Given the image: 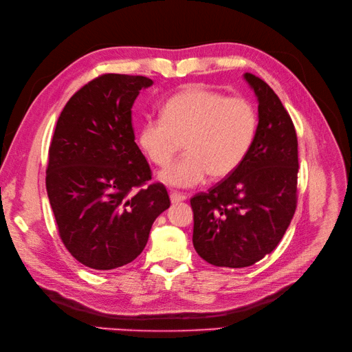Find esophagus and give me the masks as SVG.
<instances>
[{
  "instance_id": "34e87169",
  "label": "esophagus",
  "mask_w": 352,
  "mask_h": 352,
  "mask_svg": "<svg viewBox=\"0 0 352 352\" xmlns=\"http://www.w3.org/2000/svg\"><path fill=\"white\" fill-rule=\"evenodd\" d=\"M188 196L183 195V193H179V192H172L170 193V200L172 204H177V202H183V200H186Z\"/></svg>"
}]
</instances>
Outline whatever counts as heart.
Segmentation results:
<instances>
[{
	"mask_svg": "<svg viewBox=\"0 0 352 352\" xmlns=\"http://www.w3.org/2000/svg\"><path fill=\"white\" fill-rule=\"evenodd\" d=\"M256 107L245 97L193 86L167 100L163 117H148L139 144L148 160L166 166L183 148L188 155L167 166L160 179L170 186L193 188L209 175L223 179L235 172L258 133Z\"/></svg>",
	"mask_w": 352,
	"mask_h": 352,
	"instance_id": "b5f03b06",
	"label": "heart"
}]
</instances>
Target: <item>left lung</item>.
<instances>
[{"label": "left lung", "instance_id": "8db88e82", "mask_svg": "<svg viewBox=\"0 0 352 352\" xmlns=\"http://www.w3.org/2000/svg\"><path fill=\"white\" fill-rule=\"evenodd\" d=\"M243 77L259 103L252 148L235 172L190 199L196 252L225 267H246L271 254L296 209L298 139L291 116L262 78Z\"/></svg>", "mask_w": 352, "mask_h": 352}]
</instances>
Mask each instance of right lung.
<instances>
[{"label":"right lung","instance_id":"obj_1","mask_svg":"<svg viewBox=\"0 0 352 352\" xmlns=\"http://www.w3.org/2000/svg\"><path fill=\"white\" fill-rule=\"evenodd\" d=\"M153 81L103 74L64 106L48 150L47 195L67 250L91 270L135 261L170 206L135 142L131 107Z\"/></svg>","mask_w":352,"mask_h":352}]
</instances>
